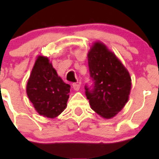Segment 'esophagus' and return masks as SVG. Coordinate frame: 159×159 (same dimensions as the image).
Returning a JSON list of instances; mask_svg holds the SVG:
<instances>
[{
    "label": "esophagus",
    "instance_id": "esophagus-1",
    "mask_svg": "<svg viewBox=\"0 0 159 159\" xmlns=\"http://www.w3.org/2000/svg\"><path fill=\"white\" fill-rule=\"evenodd\" d=\"M72 88H73V89L75 90V91H79V90H80V85L78 84H73Z\"/></svg>",
    "mask_w": 159,
    "mask_h": 159
}]
</instances>
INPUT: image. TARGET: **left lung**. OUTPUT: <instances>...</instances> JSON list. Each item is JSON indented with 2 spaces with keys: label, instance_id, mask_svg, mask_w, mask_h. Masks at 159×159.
Instances as JSON below:
<instances>
[{
  "label": "left lung",
  "instance_id": "8db88e82",
  "mask_svg": "<svg viewBox=\"0 0 159 159\" xmlns=\"http://www.w3.org/2000/svg\"><path fill=\"white\" fill-rule=\"evenodd\" d=\"M92 86L85 94L93 111L104 119L119 113L128 101L131 79L128 71L105 44L95 42L88 54Z\"/></svg>",
  "mask_w": 159,
  "mask_h": 159
}]
</instances>
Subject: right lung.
I'll list each match as a JSON object with an SVG mask.
<instances>
[{
    "instance_id": "obj_1",
    "label": "right lung",
    "mask_w": 159,
    "mask_h": 159,
    "mask_svg": "<svg viewBox=\"0 0 159 159\" xmlns=\"http://www.w3.org/2000/svg\"><path fill=\"white\" fill-rule=\"evenodd\" d=\"M70 88L58 76L48 57H37L26 92L38 113L51 119L58 116L67 107Z\"/></svg>"
}]
</instances>
